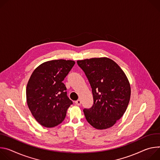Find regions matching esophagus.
<instances>
[{"instance_id": "34e87169", "label": "esophagus", "mask_w": 160, "mask_h": 160, "mask_svg": "<svg viewBox=\"0 0 160 160\" xmlns=\"http://www.w3.org/2000/svg\"><path fill=\"white\" fill-rule=\"evenodd\" d=\"M75 103H76V105H80L81 103V102L80 100H76V101L75 102Z\"/></svg>"}]
</instances>
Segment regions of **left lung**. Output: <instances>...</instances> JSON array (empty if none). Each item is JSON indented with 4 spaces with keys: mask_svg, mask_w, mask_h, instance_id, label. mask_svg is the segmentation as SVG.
Masks as SVG:
<instances>
[{
    "mask_svg": "<svg viewBox=\"0 0 160 160\" xmlns=\"http://www.w3.org/2000/svg\"><path fill=\"white\" fill-rule=\"evenodd\" d=\"M89 81L93 97L90 109H84L87 121L99 130L112 127L125 112L130 102L131 90L122 69L108 58L78 60Z\"/></svg>",
    "mask_w": 160,
    "mask_h": 160,
    "instance_id": "left-lung-1",
    "label": "left lung"
}]
</instances>
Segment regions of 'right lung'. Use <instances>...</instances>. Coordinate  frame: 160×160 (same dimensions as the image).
<instances>
[{
  "label": "right lung",
  "instance_id": "right-lung-1",
  "mask_svg": "<svg viewBox=\"0 0 160 160\" xmlns=\"http://www.w3.org/2000/svg\"><path fill=\"white\" fill-rule=\"evenodd\" d=\"M74 64L72 60L48 61L32 74L26 89L27 102L33 116L42 126L52 128L59 125L73 103L62 81Z\"/></svg>",
  "mask_w": 160,
  "mask_h": 160
}]
</instances>
